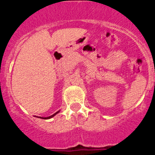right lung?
<instances>
[{
  "instance_id": "add662e5",
  "label": "right lung",
  "mask_w": 155,
  "mask_h": 155,
  "mask_svg": "<svg viewBox=\"0 0 155 155\" xmlns=\"http://www.w3.org/2000/svg\"><path fill=\"white\" fill-rule=\"evenodd\" d=\"M60 112V111H57V112H55L54 113V114H52V115H51V116H49V117H40V118H41V119H50V118H51V117H54V115H56V114H58V113H59Z\"/></svg>"
}]
</instances>
